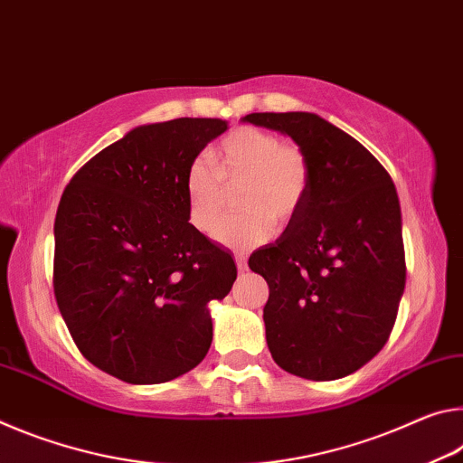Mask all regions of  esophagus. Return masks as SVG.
<instances>
[{
    "mask_svg": "<svg viewBox=\"0 0 463 463\" xmlns=\"http://www.w3.org/2000/svg\"><path fill=\"white\" fill-rule=\"evenodd\" d=\"M236 264H238V270H240V272L248 270V256L238 252V254H236Z\"/></svg>",
    "mask_w": 463,
    "mask_h": 463,
    "instance_id": "esophagus-1",
    "label": "esophagus"
}]
</instances>
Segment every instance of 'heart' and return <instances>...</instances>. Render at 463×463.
Here are the masks:
<instances>
[{
	"instance_id": "1",
	"label": "heart",
	"mask_w": 463,
	"mask_h": 463,
	"mask_svg": "<svg viewBox=\"0 0 463 463\" xmlns=\"http://www.w3.org/2000/svg\"><path fill=\"white\" fill-rule=\"evenodd\" d=\"M215 170L203 157L184 174L188 222L196 232L215 238L231 193L241 191L245 213L228 222L217 237L227 246L252 248L267 241L279 225L289 223L306 204L314 182L307 151L260 127H238L219 141Z\"/></svg>"
}]
</instances>
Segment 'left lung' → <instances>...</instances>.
<instances>
[{"label": "left lung", "mask_w": 463, "mask_h": 463, "mask_svg": "<svg viewBox=\"0 0 463 463\" xmlns=\"http://www.w3.org/2000/svg\"><path fill=\"white\" fill-rule=\"evenodd\" d=\"M244 120L289 135L314 168L298 217L248 260L269 283V351L306 380L351 375L388 343L404 293L396 186L357 139L312 112H252Z\"/></svg>", "instance_id": "8db88e82"}]
</instances>
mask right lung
I'll list each match as a JSON object with an SVG mask.
<instances>
[{
    "label": "right lung",
    "instance_id": "add662e5",
    "mask_svg": "<svg viewBox=\"0 0 463 463\" xmlns=\"http://www.w3.org/2000/svg\"><path fill=\"white\" fill-rule=\"evenodd\" d=\"M222 118L143 125L75 172L55 217L52 289L75 346L127 383L194 369L213 340L207 303L238 270L188 223L184 174Z\"/></svg>",
    "mask_w": 463,
    "mask_h": 463
}]
</instances>
